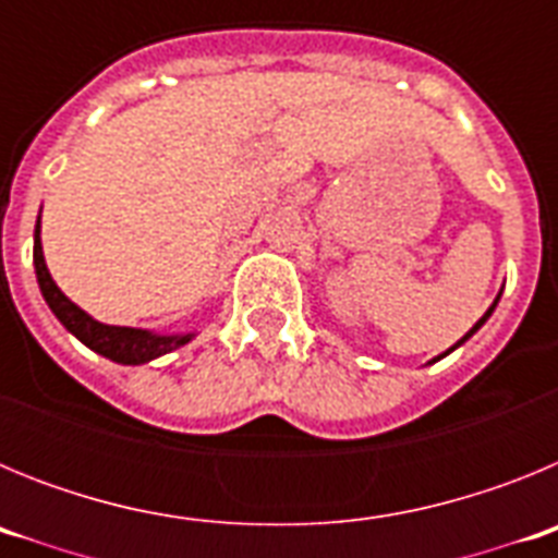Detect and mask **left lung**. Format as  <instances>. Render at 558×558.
Instances as JSON below:
<instances>
[{
  "label": "left lung",
  "instance_id": "1",
  "mask_svg": "<svg viewBox=\"0 0 558 558\" xmlns=\"http://www.w3.org/2000/svg\"><path fill=\"white\" fill-rule=\"evenodd\" d=\"M497 302H500V293H497L495 304H492V307H489V310H486V313H483V318H481V322H477V324H475V327H472V329H470V332L463 335V338H461V340H458V343H456V347H452V349H458V347H461L463 340H470V338H472V335H475V332H477V329H481V327H483V324H486V318H489V315H492V313H495ZM452 349H447V352H445V354H450V352H452ZM445 354H441V357H445ZM436 360H438V357H436Z\"/></svg>",
  "mask_w": 558,
  "mask_h": 558
}]
</instances>
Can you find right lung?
Masks as SVG:
<instances>
[{"label": "right lung", "mask_w": 558, "mask_h": 558, "mask_svg": "<svg viewBox=\"0 0 558 558\" xmlns=\"http://www.w3.org/2000/svg\"><path fill=\"white\" fill-rule=\"evenodd\" d=\"M33 263H36L38 288H41L44 302L56 313L58 322L75 335L81 343H86L92 352L102 354V357L122 363V366H140V363H150V360L161 357V354L172 352V349L190 343L195 335H156L150 329H133V327H111V324L95 322L92 315L83 313L75 302H69L61 293L52 276H49L47 263H44L41 251V215L36 223V240H33Z\"/></svg>", "instance_id": "add662e5"}]
</instances>
